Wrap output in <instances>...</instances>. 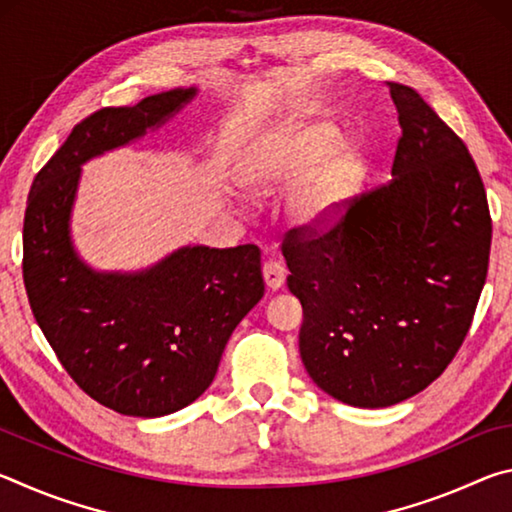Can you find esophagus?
Here are the masks:
<instances>
[{"mask_svg":"<svg viewBox=\"0 0 512 512\" xmlns=\"http://www.w3.org/2000/svg\"><path fill=\"white\" fill-rule=\"evenodd\" d=\"M262 273H264L266 287L271 291L280 289L284 280H287V271H284V266L280 262H266L264 268H262Z\"/></svg>","mask_w":512,"mask_h":512,"instance_id":"obj_1","label":"esophagus"}]
</instances>
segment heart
<instances>
[{"mask_svg": "<svg viewBox=\"0 0 512 512\" xmlns=\"http://www.w3.org/2000/svg\"><path fill=\"white\" fill-rule=\"evenodd\" d=\"M332 121H311L275 133L241 162V183L266 198L293 187L284 212L300 232H325L339 223L359 194L368 151L359 137L336 142Z\"/></svg>", "mask_w": 512, "mask_h": 512, "instance_id": "1", "label": "heart"}]
</instances>
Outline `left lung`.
<instances>
[{
    "label": "left lung",
    "mask_w": 512,
    "mask_h": 512,
    "mask_svg": "<svg viewBox=\"0 0 512 512\" xmlns=\"http://www.w3.org/2000/svg\"><path fill=\"white\" fill-rule=\"evenodd\" d=\"M402 137L393 180L325 235L282 244L300 300V357L343 404L384 409L427 388L461 348L488 275L492 221L470 151L418 92L388 83Z\"/></svg>",
    "instance_id": "8db88e82"
}]
</instances>
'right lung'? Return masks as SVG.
I'll return each instance as SVG.
<instances>
[{
  "label": "right lung",
  "instance_id": "1",
  "mask_svg": "<svg viewBox=\"0 0 512 512\" xmlns=\"http://www.w3.org/2000/svg\"><path fill=\"white\" fill-rule=\"evenodd\" d=\"M196 94L176 88L83 119L38 171L24 214V287L42 334L92 400L135 418L198 400L230 334L264 296L253 244L183 246L133 273L97 271L74 248L83 164L160 128Z\"/></svg>",
  "mask_w": 512,
  "mask_h": 512
}]
</instances>
